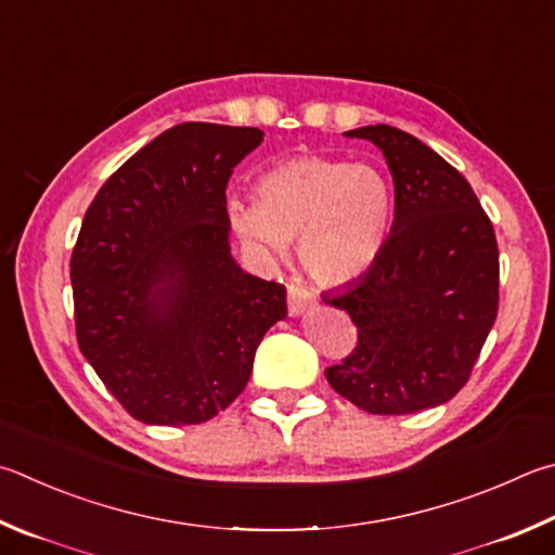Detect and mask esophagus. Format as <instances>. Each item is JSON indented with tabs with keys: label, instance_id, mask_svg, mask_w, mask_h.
Here are the masks:
<instances>
[{
	"label": "esophagus",
	"instance_id": "obj_1",
	"mask_svg": "<svg viewBox=\"0 0 555 555\" xmlns=\"http://www.w3.org/2000/svg\"><path fill=\"white\" fill-rule=\"evenodd\" d=\"M315 306V294L300 284H288V312L300 315V312Z\"/></svg>",
	"mask_w": 555,
	"mask_h": 555
}]
</instances>
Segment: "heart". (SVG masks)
I'll list each match as a JSON object with an SVG mask.
<instances>
[{
  "label": "heart",
  "instance_id": "1",
  "mask_svg": "<svg viewBox=\"0 0 555 555\" xmlns=\"http://www.w3.org/2000/svg\"><path fill=\"white\" fill-rule=\"evenodd\" d=\"M392 191L376 167L330 157L286 159L255 184V206L228 204L235 233L264 251L298 240L310 279L339 286L371 267L388 233Z\"/></svg>",
  "mask_w": 555,
  "mask_h": 555
}]
</instances>
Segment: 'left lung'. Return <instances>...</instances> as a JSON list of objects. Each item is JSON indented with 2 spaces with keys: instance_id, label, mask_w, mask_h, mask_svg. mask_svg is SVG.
I'll use <instances>...</instances> for the list:
<instances>
[{
  "instance_id": "8db88e82",
  "label": "left lung",
  "mask_w": 555,
  "mask_h": 555,
  "mask_svg": "<svg viewBox=\"0 0 555 555\" xmlns=\"http://www.w3.org/2000/svg\"><path fill=\"white\" fill-rule=\"evenodd\" d=\"M386 155L396 210L366 274L322 300L349 312L357 345L330 386L371 415H412L466 386L498 318L495 230L459 169L392 126L349 130Z\"/></svg>"
}]
</instances>
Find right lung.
Instances as JSON below:
<instances>
[{
    "label": "right lung",
    "mask_w": 555,
    "mask_h": 555,
    "mask_svg": "<svg viewBox=\"0 0 555 555\" xmlns=\"http://www.w3.org/2000/svg\"><path fill=\"white\" fill-rule=\"evenodd\" d=\"M259 128L179 124L120 165L69 259L77 345L145 425H201L245 390L286 288L230 255L225 189Z\"/></svg>",
    "instance_id": "obj_1"
}]
</instances>
